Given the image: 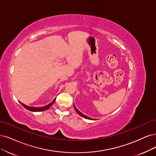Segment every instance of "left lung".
<instances>
[{
  "mask_svg": "<svg viewBox=\"0 0 156 156\" xmlns=\"http://www.w3.org/2000/svg\"><path fill=\"white\" fill-rule=\"evenodd\" d=\"M74 108H75V110H76V112L80 115V116H82V117H83V118H87V119H92V118H89V117H87V116H85V115H84V114H83L82 113H81V112H80L78 110V109L76 108V107H75L74 106Z\"/></svg>",
  "mask_w": 156,
  "mask_h": 156,
  "instance_id": "8db88e82",
  "label": "left lung"
}]
</instances>
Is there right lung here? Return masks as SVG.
I'll use <instances>...</instances> for the list:
<instances>
[{
    "label": "right lung",
    "instance_id": "add662e5",
    "mask_svg": "<svg viewBox=\"0 0 156 156\" xmlns=\"http://www.w3.org/2000/svg\"><path fill=\"white\" fill-rule=\"evenodd\" d=\"M55 100H56V98H55L54 99V100L52 101V102H51L49 104H48V105H45V106H44V107H29V106H27V105H26L25 104H24V103H21L20 101H19L21 104H22V105L24 107H25L26 109H27V110H29V111H33V112H40V111H45V110H47V109H48L49 108H50V107H51V105L53 104V103H55Z\"/></svg>",
    "mask_w": 156,
    "mask_h": 156
}]
</instances>
